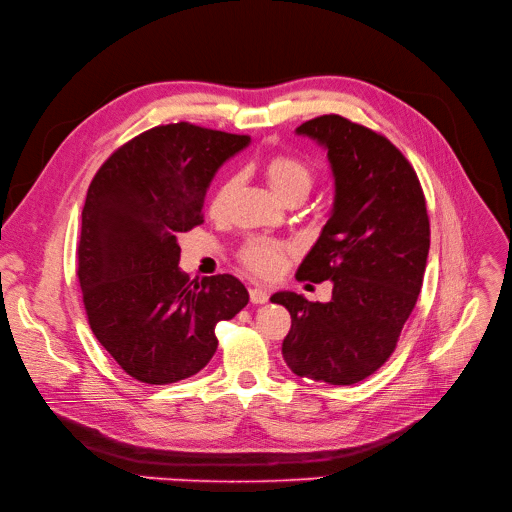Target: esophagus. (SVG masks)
<instances>
[{
	"mask_svg": "<svg viewBox=\"0 0 512 512\" xmlns=\"http://www.w3.org/2000/svg\"><path fill=\"white\" fill-rule=\"evenodd\" d=\"M250 302H252V304H264V302H269V294H266V291L260 289V287H252V289H250Z\"/></svg>",
	"mask_w": 512,
	"mask_h": 512,
	"instance_id": "1",
	"label": "esophagus"
}]
</instances>
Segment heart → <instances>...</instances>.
I'll list each match as a JSON object with an SVG mask.
<instances>
[{"mask_svg":"<svg viewBox=\"0 0 512 512\" xmlns=\"http://www.w3.org/2000/svg\"><path fill=\"white\" fill-rule=\"evenodd\" d=\"M262 173L275 196L279 200H283L285 204L291 200H304L314 185L312 166L298 156L277 154L264 162ZM237 187H239V179L227 177L225 181H221V185L214 189L212 198H210V206H208V210L214 218L227 216V212L231 210V204L235 200ZM289 252H291V248L285 241L252 237L241 246L239 260L248 271H252L258 277H275L277 273H281Z\"/></svg>","mask_w":512,"mask_h":512,"instance_id":"1","label":"heart"}]
</instances>
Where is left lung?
<instances>
[{
	"mask_svg": "<svg viewBox=\"0 0 512 512\" xmlns=\"http://www.w3.org/2000/svg\"><path fill=\"white\" fill-rule=\"evenodd\" d=\"M327 150L331 216L302 260L298 281H331L329 302L277 291L291 314L283 360L298 377L352 385L396 350L417 304L429 254V216L415 168L387 137L339 114L298 129Z\"/></svg>",
	"mask_w": 512,
	"mask_h": 512,
	"instance_id": "left-lung-1",
	"label": "left lung"
}]
</instances>
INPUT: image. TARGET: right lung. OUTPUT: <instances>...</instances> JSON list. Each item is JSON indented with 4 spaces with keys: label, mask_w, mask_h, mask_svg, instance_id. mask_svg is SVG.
<instances>
[{
    "label": "right lung",
    "mask_w": 512,
    "mask_h": 512,
    "mask_svg": "<svg viewBox=\"0 0 512 512\" xmlns=\"http://www.w3.org/2000/svg\"><path fill=\"white\" fill-rule=\"evenodd\" d=\"M248 143L189 123L154 127L120 145L87 189L77 275L89 327L141 383L200 373L218 346L216 323L250 300L233 275L189 281L177 241L204 223L212 177Z\"/></svg>",
    "instance_id": "obj_1"
}]
</instances>
